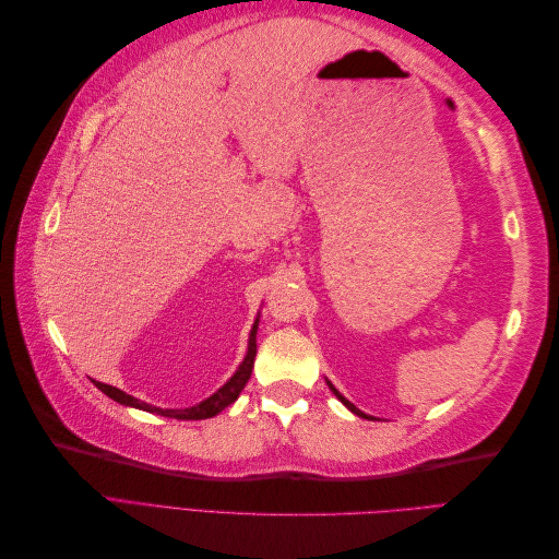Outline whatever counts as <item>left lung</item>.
<instances>
[{
	"label": "left lung",
	"instance_id": "left-lung-1",
	"mask_svg": "<svg viewBox=\"0 0 559 559\" xmlns=\"http://www.w3.org/2000/svg\"><path fill=\"white\" fill-rule=\"evenodd\" d=\"M326 384H329V389H331V392H333V394H335V399H337V401H341V403H343V405H345V408H347V411H352V413H354V415H359V417H368V415H366V413H361V411H359V408H357V405H354V403H349V401H347V399H345V396H343V394H341V392H337V389H335V386H333V384H331V382H329V380H326Z\"/></svg>",
	"mask_w": 559,
	"mask_h": 559
}]
</instances>
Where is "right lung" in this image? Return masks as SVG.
I'll list each match as a JSON object with an SVG mask.
<instances>
[{"label":"right lung","mask_w":559,"mask_h":559,"mask_svg":"<svg viewBox=\"0 0 559 559\" xmlns=\"http://www.w3.org/2000/svg\"><path fill=\"white\" fill-rule=\"evenodd\" d=\"M257 331H259V317H257V321H253V326L249 331V345H247L245 359L238 366V370H235V373H233V378L224 386H218L212 396H207L205 401L191 405V408H158V405H151L146 401H140V399H134V396L121 392V389H118V386L97 382V380H93V384L99 389V392L107 394L109 399H114L116 403L128 405V408H138V411L156 413V415L175 417V419H207V417L218 415L224 408H228L230 403L238 401V396H240V392L245 389L247 380L251 378L253 359H257Z\"/></svg>","instance_id":"1"}]
</instances>
